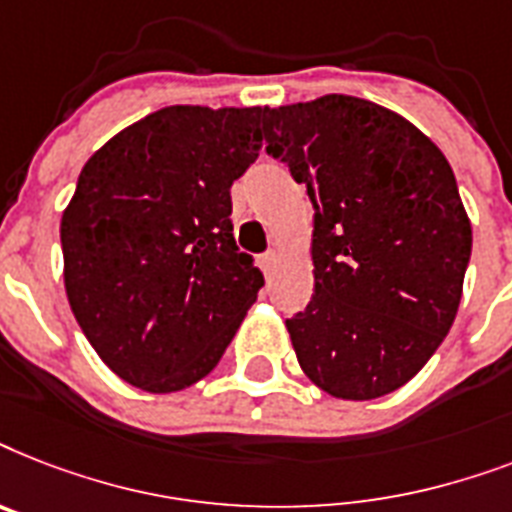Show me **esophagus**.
<instances>
[{"mask_svg":"<svg viewBox=\"0 0 512 512\" xmlns=\"http://www.w3.org/2000/svg\"><path fill=\"white\" fill-rule=\"evenodd\" d=\"M277 267V253L275 251H267L264 253V256H261V269H264V272H272V269Z\"/></svg>","mask_w":512,"mask_h":512,"instance_id":"obj_1","label":"esophagus"}]
</instances>
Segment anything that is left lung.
Wrapping results in <instances>:
<instances>
[{"instance_id": "left-lung-1", "label": "left lung", "mask_w": 512, "mask_h": 512, "mask_svg": "<svg viewBox=\"0 0 512 512\" xmlns=\"http://www.w3.org/2000/svg\"><path fill=\"white\" fill-rule=\"evenodd\" d=\"M264 140L314 206V296L285 320L335 399L402 388L455 322L470 261L452 166L418 126L349 94L264 110Z\"/></svg>"}]
</instances>
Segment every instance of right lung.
<instances>
[{"label":"right lung","mask_w":512,"mask_h":512,"mask_svg":"<svg viewBox=\"0 0 512 512\" xmlns=\"http://www.w3.org/2000/svg\"><path fill=\"white\" fill-rule=\"evenodd\" d=\"M261 116L171 105L81 169L60 222L68 304L102 362L142 391L206 378L264 285L230 219L232 182L261 150Z\"/></svg>","instance_id":"add662e5"}]
</instances>
